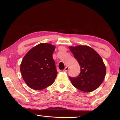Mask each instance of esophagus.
Wrapping results in <instances>:
<instances>
[{
    "mask_svg": "<svg viewBox=\"0 0 120 120\" xmlns=\"http://www.w3.org/2000/svg\"><path fill=\"white\" fill-rule=\"evenodd\" d=\"M69 69V67H66V68H65V69H64L63 70V71H64V72H67V71Z\"/></svg>",
    "mask_w": 120,
    "mask_h": 120,
    "instance_id": "1",
    "label": "esophagus"
}]
</instances>
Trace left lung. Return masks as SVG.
Returning <instances> with one entry per match:
<instances>
[{
  "label": "left lung",
  "instance_id": "left-lung-1",
  "mask_svg": "<svg viewBox=\"0 0 120 120\" xmlns=\"http://www.w3.org/2000/svg\"><path fill=\"white\" fill-rule=\"evenodd\" d=\"M80 66V73L76 77H69L73 86L84 92L97 89L104 80L106 67L96 51L87 45L69 47Z\"/></svg>",
  "mask_w": 120,
  "mask_h": 120
}]
</instances>
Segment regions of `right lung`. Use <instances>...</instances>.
I'll list each match as a JSON object with an SVG mask.
<instances>
[{
    "label": "right lung",
    "instance_id": "add662e5",
    "mask_svg": "<svg viewBox=\"0 0 120 120\" xmlns=\"http://www.w3.org/2000/svg\"><path fill=\"white\" fill-rule=\"evenodd\" d=\"M55 48L52 44L40 43L24 56L20 70L23 80L30 88L42 90L54 82L58 74L52 57Z\"/></svg>",
    "mask_w": 120,
    "mask_h": 120
}]
</instances>
